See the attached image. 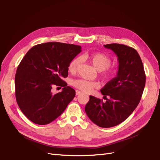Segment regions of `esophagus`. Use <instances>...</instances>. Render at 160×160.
Returning <instances> with one entry per match:
<instances>
[{"label": "esophagus", "mask_w": 160, "mask_h": 160, "mask_svg": "<svg viewBox=\"0 0 160 160\" xmlns=\"http://www.w3.org/2000/svg\"><path fill=\"white\" fill-rule=\"evenodd\" d=\"M82 92L78 91V90H76V95H78L82 94Z\"/></svg>", "instance_id": "1"}]
</instances>
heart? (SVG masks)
<instances>
[{
    "instance_id": "heart-1",
    "label": "heart",
    "mask_w": 160,
    "mask_h": 160,
    "mask_svg": "<svg viewBox=\"0 0 160 160\" xmlns=\"http://www.w3.org/2000/svg\"><path fill=\"white\" fill-rule=\"evenodd\" d=\"M82 59L86 60L91 63L97 71L101 72V76L105 80H110L116 74V71L109 67L112 63V60L107 55L101 52H95L92 53H84L81 56ZM81 64L80 58H74L68 65V71L72 74L78 72ZM72 86L81 91L90 93L95 88H98L99 84L98 82L89 81L84 79H77L72 82Z\"/></svg>"
}]
</instances>
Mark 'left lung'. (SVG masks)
Returning <instances> with one entry per match:
<instances>
[{"mask_svg":"<svg viewBox=\"0 0 160 160\" xmlns=\"http://www.w3.org/2000/svg\"><path fill=\"white\" fill-rule=\"evenodd\" d=\"M104 46L117 55L118 71L116 77L101 89L106 102L90 95L85 111L97 126L108 128L126 120L136 108L143 93L146 75L142 60L134 48L120 44Z\"/></svg>","mask_w":160,"mask_h":160,"instance_id":"obj_1","label":"left lung"}]
</instances>
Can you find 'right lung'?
Here are the masks:
<instances>
[{"label": "right lung", "mask_w": 160, "mask_h": 160, "mask_svg": "<svg viewBox=\"0 0 160 160\" xmlns=\"http://www.w3.org/2000/svg\"><path fill=\"white\" fill-rule=\"evenodd\" d=\"M80 52V46L53 42L34 46L25 54L16 71L15 93L29 120L46 125L64 112L76 92L62 79L67 77L69 63ZM54 86L64 88L53 94Z\"/></svg>", "instance_id": "add662e5"}]
</instances>
